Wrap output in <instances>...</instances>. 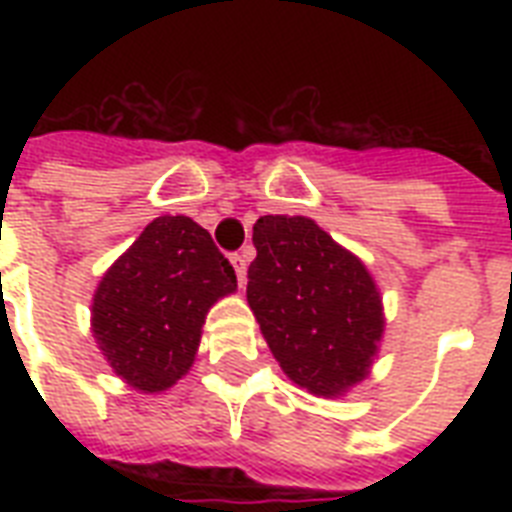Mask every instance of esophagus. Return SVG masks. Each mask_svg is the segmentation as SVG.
Returning a JSON list of instances; mask_svg holds the SVG:
<instances>
[{
    "label": "esophagus",
    "mask_w": 512,
    "mask_h": 512,
    "mask_svg": "<svg viewBox=\"0 0 512 512\" xmlns=\"http://www.w3.org/2000/svg\"><path fill=\"white\" fill-rule=\"evenodd\" d=\"M247 263H249L247 252H236V255H231V265H233V271H236V276H239V284L247 281Z\"/></svg>",
    "instance_id": "esophagus-1"
}]
</instances>
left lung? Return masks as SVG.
Returning a JSON list of instances; mask_svg holds the SVG:
<instances>
[{"label":"left lung","instance_id":"1","mask_svg":"<svg viewBox=\"0 0 512 512\" xmlns=\"http://www.w3.org/2000/svg\"><path fill=\"white\" fill-rule=\"evenodd\" d=\"M252 241L247 303L281 372L313 396H345L385 335L372 273L311 217H260Z\"/></svg>","mask_w":512,"mask_h":512}]
</instances>
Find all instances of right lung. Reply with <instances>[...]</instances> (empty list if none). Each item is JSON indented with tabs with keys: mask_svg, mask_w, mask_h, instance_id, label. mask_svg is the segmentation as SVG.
Returning a JSON list of instances; mask_svg holds the SVG:
<instances>
[{
	"mask_svg": "<svg viewBox=\"0 0 512 512\" xmlns=\"http://www.w3.org/2000/svg\"><path fill=\"white\" fill-rule=\"evenodd\" d=\"M236 292L215 241L185 215L143 228L92 295V337L116 377L140 393L172 388L196 361L209 308Z\"/></svg>",
	"mask_w": 512,
	"mask_h": 512,
	"instance_id": "add662e5",
	"label": "right lung"
}]
</instances>
